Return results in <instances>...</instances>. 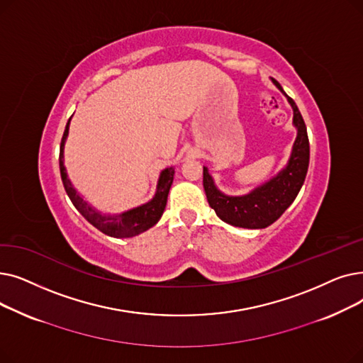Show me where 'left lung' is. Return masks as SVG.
<instances>
[{"mask_svg": "<svg viewBox=\"0 0 363 363\" xmlns=\"http://www.w3.org/2000/svg\"><path fill=\"white\" fill-rule=\"evenodd\" d=\"M272 81L286 96L281 84L273 78ZM286 99L294 111L292 124L297 128V139L292 146L286 167L273 179L255 187L248 195L228 196L218 191L208 168L203 167V189L206 199L216 214L232 226L245 229H264L270 226L294 202L304 183L310 158L307 128L296 101L289 96H286Z\"/></svg>", "mask_w": 363, "mask_h": 363, "instance_id": "left-lung-1", "label": "left lung"}]
</instances>
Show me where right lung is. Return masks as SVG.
<instances>
[{
  "label": "right lung",
  "instance_id": "obj_1",
  "mask_svg": "<svg viewBox=\"0 0 363 363\" xmlns=\"http://www.w3.org/2000/svg\"><path fill=\"white\" fill-rule=\"evenodd\" d=\"M69 123H71V118L67 121L63 137H62L59 167H60V176H62L65 191L69 199H71L72 203L75 205V208L85 217V220L91 223L96 229L113 238H131L139 233H143L152 226H155V224L160 221L165 210L169 187L172 184V179H174V168L169 167L161 172L158 184H157V194H155V196L149 202L116 216L101 214L77 194L71 180L67 179L66 168L63 164V147L69 133Z\"/></svg>",
  "mask_w": 363,
  "mask_h": 363
}]
</instances>
